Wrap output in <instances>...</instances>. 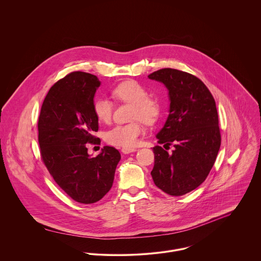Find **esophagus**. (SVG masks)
I'll list each match as a JSON object with an SVG mask.
<instances>
[{
  "label": "esophagus",
  "instance_id": "1",
  "mask_svg": "<svg viewBox=\"0 0 261 261\" xmlns=\"http://www.w3.org/2000/svg\"><path fill=\"white\" fill-rule=\"evenodd\" d=\"M137 149L136 148H122L121 151L123 153H129V152H133V151H136Z\"/></svg>",
  "mask_w": 261,
  "mask_h": 261
}]
</instances>
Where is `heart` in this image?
<instances>
[{"label":"heart","mask_w":261,"mask_h":261,"mask_svg":"<svg viewBox=\"0 0 261 261\" xmlns=\"http://www.w3.org/2000/svg\"><path fill=\"white\" fill-rule=\"evenodd\" d=\"M112 96L117 101L133 105L132 122L116 124L106 134L107 143L123 148L135 147L139 138L144 134V123L151 125L158 121L162 113V103L156 97L149 96L148 89L136 80H126L113 87ZM93 112L98 120L110 122L113 112V103L108 97L100 96L94 99Z\"/></svg>","instance_id":"obj_1"}]
</instances>
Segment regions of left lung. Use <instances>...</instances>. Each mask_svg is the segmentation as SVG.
Here are the masks:
<instances>
[{
	"instance_id": "1",
	"label": "left lung",
	"mask_w": 261,
	"mask_h": 261,
	"mask_svg": "<svg viewBox=\"0 0 261 261\" xmlns=\"http://www.w3.org/2000/svg\"><path fill=\"white\" fill-rule=\"evenodd\" d=\"M169 89L170 114L156 135L150 175L154 185L171 196H183L208 177L221 145L218 112L208 87L195 75L163 68L149 74ZM173 145L171 153L167 151Z\"/></svg>"
}]
</instances>
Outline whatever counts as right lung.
I'll return each instance as SVG.
<instances>
[{"mask_svg":"<svg viewBox=\"0 0 261 261\" xmlns=\"http://www.w3.org/2000/svg\"><path fill=\"white\" fill-rule=\"evenodd\" d=\"M100 81L95 75L75 71L49 89L38 119L42 162L56 184L72 200L92 204L111 190L120 153L106 146L95 158L88 144H100L92 134L98 119L92 105Z\"/></svg>","mask_w":261,"mask_h":261,"instance_id":"1","label":"right lung"}]
</instances>
